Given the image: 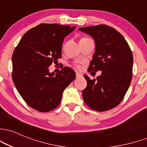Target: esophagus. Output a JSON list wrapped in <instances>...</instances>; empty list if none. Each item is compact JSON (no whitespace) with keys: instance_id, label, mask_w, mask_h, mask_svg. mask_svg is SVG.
<instances>
[{"instance_id":"1","label":"esophagus","mask_w":147,"mask_h":147,"mask_svg":"<svg viewBox=\"0 0 147 147\" xmlns=\"http://www.w3.org/2000/svg\"><path fill=\"white\" fill-rule=\"evenodd\" d=\"M76 76L77 78H78L82 77V74H79V73H76Z\"/></svg>"}]
</instances>
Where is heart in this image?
I'll list each match as a JSON object with an SVG mask.
<instances>
[{"instance_id": "b5f03b06", "label": "heart", "mask_w": 147, "mask_h": 147, "mask_svg": "<svg viewBox=\"0 0 147 147\" xmlns=\"http://www.w3.org/2000/svg\"><path fill=\"white\" fill-rule=\"evenodd\" d=\"M74 67L76 69H81V65H80V63H78V62H76V63H74Z\"/></svg>"}]
</instances>
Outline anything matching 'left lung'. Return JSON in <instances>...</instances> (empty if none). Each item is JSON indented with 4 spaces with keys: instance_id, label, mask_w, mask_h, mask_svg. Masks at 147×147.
I'll return each instance as SVG.
<instances>
[{
    "instance_id": "1",
    "label": "left lung",
    "mask_w": 147,
    "mask_h": 147,
    "mask_svg": "<svg viewBox=\"0 0 147 147\" xmlns=\"http://www.w3.org/2000/svg\"><path fill=\"white\" fill-rule=\"evenodd\" d=\"M78 30L91 36L95 41V52L88 71H101L96 79L84 76L87 86L82 91L83 99L96 111L112 109L123 99L131 83L134 61L131 49L120 32L107 25Z\"/></svg>"
}]
</instances>
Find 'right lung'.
<instances>
[{"label":"right lung","instance_id":"add662e5","mask_svg":"<svg viewBox=\"0 0 147 147\" xmlns=\"http://www.w3.org/2000/svg\"><path fill=\"white\" fill-rule=\"evenodd\" d=\"M76 28L41 24L27 31L14 50L13 81L25 102L37 111L57 108L65 88L75 79V71L68 67L56 75L48 67L61 59L64 38Z\"/></svg>","mask_w":147,"mask_h":147}]
</instances>
